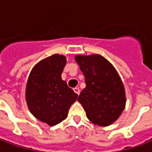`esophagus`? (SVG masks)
<instances>
[{
  "label": "esophagus",
  "mask_w": 152,
  "mask_h": 152,
  "mask_svg": "<svg viewBox=\"0 0 152 152\" xmlns=\"http://www.w3.org/2000/svg\"><path fill=\"white\" fill-rule=\"evenodd\" d=\"M73 90H74V92L76 93V94H80V89L78 87H75V88L73 89Z\"/></svg>",
  "instance_id": "1"
}]
</instances>
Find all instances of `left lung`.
<instances>
[{
  "instance_id": "8db88e82",
  "label": "left lung",
  "mask_w": 152,
  "mask_h": 152,
  "mask_svg": "<svg viewBox=\"0 0 152 152\" xmlns=\"http://www.w3.org/2000/svg\"><path fill=\"white\" fill-rule=\"evenodd\" d=\"M85 76L86 88L78 97L86 116L94 124L107 126L116 121L125 106L123 83L105 58L94 54L76 56Z\"/></svg>"
}]
</instances>
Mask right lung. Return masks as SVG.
<instances>
[{
    "mask_svg": "<svg viewBox=\"0 0 152 152\" xmlns=\"http://www.w3.org/2000/svg\"><path fill=\"white\" fill-rule=\"evenodd\" d=\"M66 58L54 54L31 70L26 89V100L31 114L53 126L65 120L77 94L61 78Z\"/></svg>",
    "mask_w": 152,
    "mask_h": 152,
    "instance_id": "1",
    "label": "right lung"
}]
</instances>
